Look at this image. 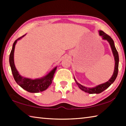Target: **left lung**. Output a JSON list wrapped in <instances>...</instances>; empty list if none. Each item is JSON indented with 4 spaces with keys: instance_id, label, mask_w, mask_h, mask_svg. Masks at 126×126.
Listing matches in <instances>:
<instances>
[{
    "instance_id": "8db88e82",
    "label": "left lung",
    "mask_w": 126,
    "mask_h": 126,
    "mask_svg": "<svg viewBox=\"0 0 126 126\" xmlns=\"http://www.w3.org/2000/svg\"><path fill=\"white\" fill-rule=\"evenodd\" d=\"M99 35L102 37L103 39L107 40L110 44V47H111L112 52H113V54L114 57V61H115L114 70L113 74L112 76L111 77V78L109 80L107 81V82L106 83H102L101 84L98 85V86H97L96 87H93V88H88V87L82 86V85H81L80 84L78 83L76 81L75 78L74 77V80H75L76 82V84L78 85L79 88L81 90L84 91L85 92L88 93L89 94H95V93L98 94L104 91L107 88H108V87H109L110 85L114 82L115 79H116V78H117V74H118V72L119 56H118V52H117L116 48L115 47L113 40L112 39L110 36L107 34L104 33L103 31H99Z\"/></svg>"
}]
</instances>
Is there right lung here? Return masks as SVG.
I'll return each instance as SVG.
<instances>
[{"label":"right lung","mask_w":126,"mask_h":126,"mask_svg":"<svg viewBox=\"0 0 126 126\" xmlns=\"http://www.w3.org/2000/svg\"><path fill=\"white\" fill-rule=\"evenodd\" d=\"M25 35L26 34L23 35L21 37L18 38L14 42L9 56V63L10 68H11L13 76V77L16 82L17 83V84L19 85L22 88L29 92L39 93L40 92H43L46 90L52 83L53 78H54V74L57 70V67H55L54 69L52 70L47 75L42 78L35 79L23 77L19 74L14 64V49L17 41L20 39L21 38L24 37Z\"/></svg>","instance_id":"obj_1"}]
</instances>
